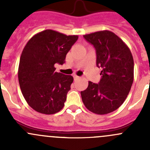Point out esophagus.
I'll use <instances>...</instances> for the list:
<instances>
[{
	"label": "esophagus",
	"mask_w": 150,
	"mask_h": 150,
	"mask_svg": "<svg viewBox=\"0 0 150 150\" xmlns=\"http://www.w3.org/2000/svg\"><path fill=\"white\" fill-rule=\"evenodd\" d=\"M73 78H74V79H75V80H78V79H79L80 77L78 76V75H74Z\"/></svg>",
	"instance_id": "34e87169"
}]
</instances>
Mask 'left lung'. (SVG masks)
<instances>
[{
	"label": "left lung",
	"instance_id": "obj_1",
	"mask_svg": "<svg viewBox=\"0 0 150 150\" xmlns=\"http://www.w3.org/2000/svg\"><path fill=\"white\" fill-rule=\"evenodd\" d=\"M94 46L96 66L102 67L99 84L89 81L81 92L86 108L98 115L117 110L129 93L134 81V59L129 48L114 33L109 30L85 35Z\"/></svg>",
	"mask_w": 150,
	"mask_h": 150
}]
</instances>
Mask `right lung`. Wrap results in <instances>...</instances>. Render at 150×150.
Instances as JSON below:
<instances>
[{
    "label": "right lung",
    "instance_id": "add662e5",
    "mask_svg": "<svg viewBox=\"0 0 150 150\" xmlns=\"http://www.w3.org/2000/svg\"><path fill=\"white\" fill-rule=\"evenodd\" d=\"M78 39L52 30L37 33L21 54L18 78L28 104L38 112L52 115L63 108L73 77L55 72L54 64H63L66 55Z\"/></svg>",
    "mask_w": 150,
    "mask_h": 150
}]
</instances>
